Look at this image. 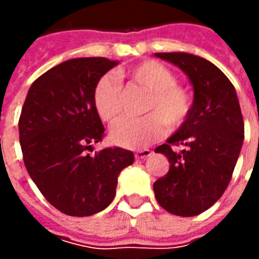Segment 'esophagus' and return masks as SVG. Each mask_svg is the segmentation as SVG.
I'll return each instance as SVG.
<instances>
[{"label": "esophagus", "mask_w": 259, "mask_h": 259, "mask_svg": "<svg viewBox=\"0 0 259 259\" xmlns=\"http://www.w3.org/2000/svg\"><path fill=\"white\" fill-rule=\"evenodd\" d=\"M151 155V150H137V151L135 152V157L137 158V159H146L147 157H150Z\"/></svg>", "instance_id": "1"}]
</instances>
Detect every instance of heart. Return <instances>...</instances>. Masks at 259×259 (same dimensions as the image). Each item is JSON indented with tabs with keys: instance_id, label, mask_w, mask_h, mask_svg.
Returning a JSON list of instances; mask_svg holds the SVG:
<instances>
[{
	"instance_id": "obj_1",
	"label": "heart",
	"mask_w": 259,
	"mask_h": 259,
	"mask_svg": "<svg viewBox=\"0 0 259 259\" xmlns=\"http://www.w3.org/2000/svg\"><path fill=\"white\" fill-rule=\"evenodd\" d=\"M148 93L140 119H124L111 130V141L124 148H143L165 133L182 127L193 109L190 91L178 84L176 74L155 59H147L118 73ZM93 105L102 122L112 124L122 113L120 85L111 74L98 79L93 90Z\"/></svg>"
}]
</instances>
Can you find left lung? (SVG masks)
I'll use <instances>...</instances> for the list:
<instances>
[{"mask_svg": "<svg viewBox=\"0 0 259 259\" xmlns=\"http://www.w3.org/2000/svg\"><path fill=\"white\" fill-rule=\"evenodd\" d=\"M190 79L194 102L187 122L155 148L168 174L154 183L158 204L178 217L206 211L225 193L244 140V120L233 84L209 61L186 53H158Z\"/></svg>", "mask_w": 259, "mask_h": 259, "instance_id": "left-lung-1", "label": "left lung"}]
</instances>
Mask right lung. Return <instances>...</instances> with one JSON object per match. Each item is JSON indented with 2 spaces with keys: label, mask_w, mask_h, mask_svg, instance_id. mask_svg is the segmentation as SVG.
<instances>
[{
  "label": "right lung",
  "mask_w": 259,
  "mask_h": 259,
  "mask_svg": "<svg viewBox=\"0 0 259 259\" xmlns=\"http://www.w3.org/2000/svg\"><path fill=\"white\" fill-rule=\"evenodd\" d=\"M118 62L74 58L42 73L29 89L19 118L23 162L44 198L70 217L105 209L116 194L120 170L133 152L108 147L85 154L104 139V126L93 105L100 77Z\"/></svg>",
  "instance_id": "right-lung-1"
}]
</instances>
